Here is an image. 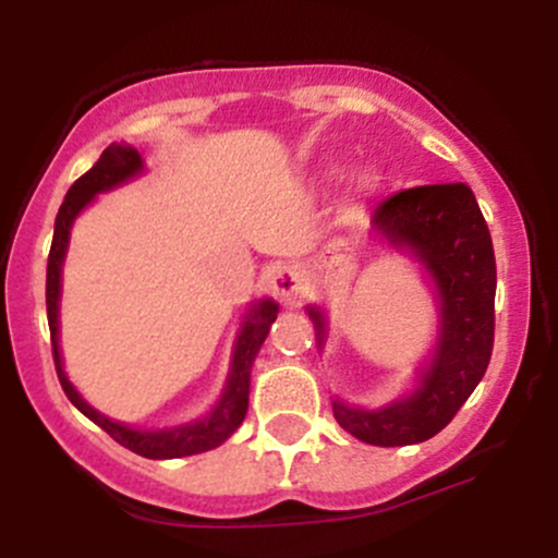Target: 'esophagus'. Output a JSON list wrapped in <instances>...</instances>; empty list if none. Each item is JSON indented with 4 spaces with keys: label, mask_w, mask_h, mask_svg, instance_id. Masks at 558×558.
<instances>
[{
    "label": "esophagus",
    "mask_w": 558,
    "mask_h": 558,
    "mask_svg": "<svg viewBox=\"0 0 558 558\" xmlns=\"http://www.w3.org/2000/svg\"><path fill=\"white\" fill-rule=\"evenodd\" d=\"M305 275H302V269L296 267V264H283V267L275 269L272 278H269V289H272V294L278 296L280 302H286V305L300 302L302 294H305Z\"/></svg>",
    "instance_id": "1"
}]
</instances>
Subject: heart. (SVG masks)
<instances>
[{
  "label": "heart",
  "mask_w": 558,
  "mask_h": 558,
  "mask_svg": "<svg viewBox=\"0 0 558 558\" xmlns=\"http://www.w3.org/2000/svg\"><path fill=\"white\" fill-rule=\"evenodd\" d=\"M356 194H362V196H373L375 191L380 189V178L375 172H362L356 178Z\"/></svg>",
  "instance_id": "heart-1"
}]
</instances>
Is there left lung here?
Wrapping results in <instances>:
<instances>
[{
  "mask_svg": "<svg viewBox=\"0 0 558 558\" xmlns=\"http://www.w3.org/2000/svg\"><path fill=\"white\" fill-rule=\"evenodd\" d=\"M375 232L413 253L432 275L440 300V331L429 367L408 397L380 410L335 399L337 424L369 446H415L446 429L481 378L494 348L497 262L492 234L464 183L418 185L375 207ZM324 345L326 320L307 307Z\"/></svg>",
  "mask_w": 558,
  "mask_h": 558,
  "instance_id": "8db88e82",
  "label": "left lung"
}]
</instances>
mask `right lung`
Wrapping results in <instances>:
<instances>
[{
	"mask_svg": "<svg viewBox=\"0 0 558 558\" xmlns=\"http://www.w3.org/2000/svg\"><path fill=\"white\" fill-rule=\"evenodd\" d=\"M143 172V159H140L137 148L132 145H116L105 148V154L99 156L97 165L92 167L86 174L72 183V189L66 191L64 202L59 207V216H56L53 227V243H50L48 253V278H45V305H48V326H50V345H53V362L56 373H59V384L64 388L66 399L81 410L86 418H92L94 424H99L107 435L116 442H121L129 451L145 456V459H180V456H194L202 451H210L218 448L223 440L238 432V426L243 424L247 413V391H251V367L253 359H256L258 348L267 340L269 326L278 318V305L272 300H262L251 307L245 315V320L240 324L238 342H234V356H232V369H229L227 388H223L221 399H218L216 408L199 421H191V424L174 426V429H132L126 424H118L110 421L107 415L94 410L81 393L75 391V386L70 384V378L64 375V364H61L59 353V296H61V264H64L66 245H70V229L75 223V218L81 216V210L86 205H92V199L102 191L116 189V185L126 183L134 174Z\"/></svg>",
	"mask_w": 558,
	"mask_h": 558,
	"instance_id": "obj_1",
	"label": "right lung"
}]
</instances>
